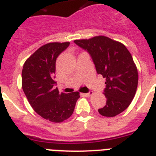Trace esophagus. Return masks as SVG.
I'll list each match as a JSON object with an SVG mask.
<instances>
[{"mask_svg":"<svg viewBox=\"0 0 156 156\" xmlns=\"http://www.w3.org/2000/svg\"><path fill=\"white\" fill-rule=\"evenodd\" d=\"M93 94V91H90L88 93H86V94H83V95H85L86 97H89V96L92 95Z\"/></svg>","mask_w":156,"mask_h":156,"instance_id":"1","label":"esophagus"}]
</instances>
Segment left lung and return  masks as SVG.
Segmentation results:
<instances>
[{
	"mask_svg": "<svg viewBox=\"0 0 156 156\" xmlns=\"http://www.w3.org/2000/svg\"><path fill=\"white\" fill-rule=\"evenodd\" d=\"M74 42L90 54L98 74L106 78L107 102L98 109L100 115L114 117L122 113L131 104L138 86L137 68L131 53L122 43L104 36Z\"/></svg>",
	"mask_w": 156,
	"mask_h": 156,
	"instance_id": "obj_1",
	"label": "left lung"
}]
</instances>
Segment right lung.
Instances as JSON below:
<instances>
[{"instance_id": "1", "label": "right lung", "mask_w": 156, "mask_h": 156, "mask_svg": "<svg viewBox=\"0 0 156 156\" xmlns=\"http://www.w3.org/2000/svg\"><path fill=\"white\" fill-rule=\"evenodd\" d=\"M69 42L42 45L28 58L22 69V89L36 113L53 122H61L72 115L78 92L60 93L55 78L56 60Z\"/></svg>"}]
</instances>
